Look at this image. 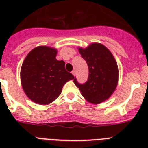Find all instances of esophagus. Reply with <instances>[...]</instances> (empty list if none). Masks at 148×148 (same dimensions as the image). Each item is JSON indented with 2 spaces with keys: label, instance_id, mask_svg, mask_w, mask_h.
<instances>
[{
  "label": "esophagus",
  "instance_id": "1",
  "mask_svg": "<svg viewBox=\"0 0 148 148\" xmlns=\"http://www.w3.org/2000/svg\"><path fill=\"white\" fill-rule=\"evenodd\" d=\"M72 74H73V75H74V76H75V70H73V71H72Z\"/></svg>",
  "mask_w": 148,
  "mask_h": 148
}]
</instances>
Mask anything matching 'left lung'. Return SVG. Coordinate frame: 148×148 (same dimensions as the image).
<instances>
[{
	"instance_id": "1",
	"label": "left lung",
	"mask_w": 148,
	"mask_h": 148,
	"mask_svg": "<svg viewBox=\"0 0 148 148\" xmlns=\"http://www.w3.org/2000/svg\"><path fill=\"white\" fill-rule=\"evenodd\" d=\"M89 68L88 79L79 84L73 82L79 88L84 98L92 104H100L110 97L118 84V65L113 54L103 44L94 43L85 49L78 48Z\"/></svg>"
}]
</instances>
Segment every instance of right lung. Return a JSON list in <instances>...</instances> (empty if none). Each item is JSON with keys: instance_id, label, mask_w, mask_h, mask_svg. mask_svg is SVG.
Listing matches in <instances>:
<instances>
[{"instance_id": "right-lung-1", "label": "right lung", "mask_w": 148, "mask_h": 148, "mask_svg": "<svg viewBox=\"0 0 148 148\" xmlns=\"http://www.w3.org/2000/svg\"><path fill=\"white\" fill-rule=\"evenodd\" d=\"M57 49L40 46L31 50L23 62L21 82L27 97L39 104H48L61 93L63 86L73 80L64 61L56 59Z\"/></svg>"}]
</instances>
